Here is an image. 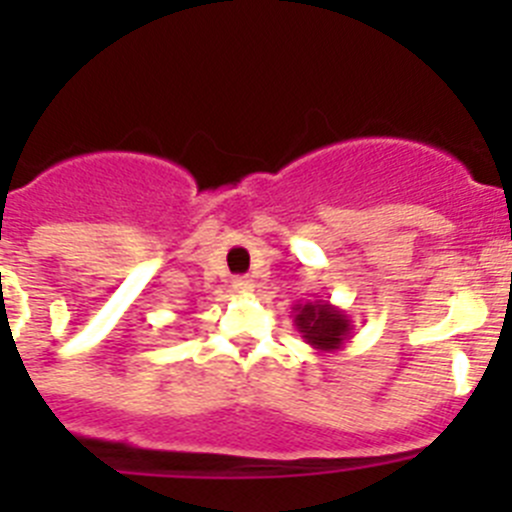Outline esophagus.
<instances>
[{"label":"esophagus","mask_w":512,"mask_h":512,"mask_svg":"<svg viewBox=\"0 0 512 512\" xmlns=\"http://www.w3.org/2000/svg\"><path fill=\"white\" fill-rule=\"evenodd\" d=\"M251 289H253V279H248V277L233 279V292H238V295H248Z\"/></svg>","instance_id":"34e87169"}]
</instances>
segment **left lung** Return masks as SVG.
<instances>
[{"label": "left lung", "instance_id": "8db88e82", "mask_svg": "<svg viewBox=\"0 0 512 512\" xmlns=\"http://www.w3.org/2000/svg\"><path fill=\"white\" fill-rule=\"evenodd\" d=\"M292 318L305 343H310L318 354H336L354 336L348 312L330 305L328 300L297 302L292 305Z\"/></svg>", "mask_w": 512, "mask_h": 512}]
</instances>
